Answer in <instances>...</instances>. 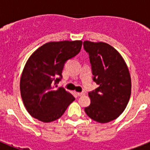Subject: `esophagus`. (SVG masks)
<instances>
[{
	"label": "esophagus",
	"mask_w": 150,
	"mask_h": 150,
	"mask_svg": "<svg viewBox=\"0 0 150 150\" xmlns=\"http://www.w3.org/2000/svg\"><path fill=\"white\" fill-rule=\"evenodd\" d=\"M76 95L78 96H84L85 93H76Z\"/></svg>",
	"instance_id": "esophagus-1"
}]
</instances>
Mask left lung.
Instances as JSON below:
<instances>
[{
  "label": "left lung",
  "mask_w": 150,
  "mask_h": 150,
  "mask_svg": "<svg viewBox=\"0 0 150 150\" xmlns=\"http://www.w3.org/2000/svg\"><path fill=\"white\" fill-rule=\"evenodd\" d=\"M83 47L89 56L93 80L99 85L89 93L91 103L85 111L94 121L107 123L120 116L129 101V71L121 54L109 44L84 41Z\"/></svg>",
  "instance_id": "left-lung-1"
}]
</instances>
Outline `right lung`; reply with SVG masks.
<instances>
[{
    "label": "right lung",
    "mask_w": 150,
    "mask_h": 150,
    "mask_svg": "<svg viewBox=\"0 0 150 150\" xmlns=\"http://www.w3.org/2000/svg\"><path fill=\"white\" fill-rule=\"evenodd\" d=\"M82 41L50 42L32 54L20 80L24 105L31 116L43 122L60 118L75 100L63 87L57 88L62 79L64 64L81 50Z\"/></svg>",
    "instance_id": "add662e5"
}]
</instances>
